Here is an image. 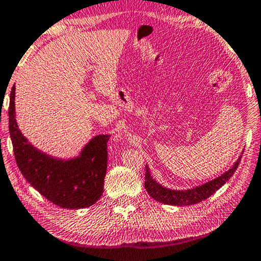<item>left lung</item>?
<instances>
[{"label":"left lung","instance_id":"obj_1","mask_svg":"<svg viewBox=\"0 0 261 261\" xmlns=\"http://www.w3.org/2000/svg\"><path fill=\"white\" fill-rule=\"evenodd\" d=\"M242 154L238 156V159L234 161V164L231 166V168L227 169V171H225L220 176L215 177V179L208 181V182L198 185L196 187L189 189H172L165 187V186L159 184L155 179H153L150 168L146 165L145 188L147 193L150 194V196L154 198L155 201L160 202V203L177 206L196 204L198 202H202L205 198L212 196L216 190L220 189L223 185L227 182V180L232 176L234 171L237 169L239 161L242 159Z\"/></svg>","mask_w":261,"mask_h":261}]
</instances>
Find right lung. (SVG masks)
<instances>
[{
  "label": "right lung",
  "instance_id": "obj_1",
  "mask_svg": "<svg viewBox=\"0 0 261 261\" xmlns=\"http://www.w3.org/2000/svg\"><path fill=\"white\" fill-rule=\"evenodd\" d=\"M15 86L10 93L9 132L16 163L32 187L60 208L82 209L100 200L108 161L109 135H97L74 158L49 155L32 145L16 121Z\"/></svg>",
  "mask_w": 261,
  "mask_h": 261
}]
</instances>
